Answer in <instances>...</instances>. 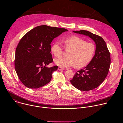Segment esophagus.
I'll list each match as a JSON object with an SVG mask.
<instances>
[{"label": "esophagus", "mask_w": 123, "mask_h": 123, "mask_svg": "<svg viewBox=\"0 0 123 123\" xmlns=\"http://www.w3.org/2000/svg\"><path fill=\"white\" fill-rule=\"evenodd\" d=\"M58 69L59 70V71H62V70H64V68H61V67H58Z\"/></svg>", "instance_id": "1"}]
</instances>
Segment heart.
I'll return each instance as SVG.
<instances>
[{
  "mask_svg": "<svg viewBox=\"0 0 123 123\" xmlns=\"http://www.w3.org/2000/svg\"><path fill=\"white\" fill-rule=\"evenodd\" d=\"M65 49L69 50L67 58L55 59L56 65L61 68H68L75 66L81 68L86 66L92 60L95 52L94 44L86 42L83 39L75 36H71L64 41ZM51 51L56 57H60L63 54V48L59 41L55 42L51 46Z\"/></svg>",
  "mask_w": 123,
  "mask_h": 123,
  "instance_id": "b5f03b06",
  "label": "heart"
}]
</instances>
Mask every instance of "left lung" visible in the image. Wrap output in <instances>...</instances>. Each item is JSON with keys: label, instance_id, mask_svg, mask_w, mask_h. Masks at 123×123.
Listing matches in <instances>:
<instances>
[{"label": "left lung", "instance_id": "8db88e82", "mask_svg": "<svg viewBox=\"0 0 123 123\" xmlns=\"http://www.w3.org/2000/svg\"><path fill=\"white\" fill-rule=\"evenodd\" d=\"M73 32L90 37L95 43L96 50L90 63L78 71L70 81L80 91L93 90L102 83L108 74L111 64L110 53L102 37L85 30Z\"/></svg>", "mask_w": 123, "mask_h": 123}]
</instances>
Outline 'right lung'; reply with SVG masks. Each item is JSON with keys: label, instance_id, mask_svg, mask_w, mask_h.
I'll list each match as a JSON object with an SVG mask.
<instances>
[{"label": "right lung", "instance_id": "obj_1", "mask_svg": "<svg viewBox=\"0 0 123 123\" xmlns=\"http://www.w3.org/2000/svg\"><path fill=\"white\" fill-rule=\"evenodd\" d=\"M68 30L47 25L37 26L28 31L17 45L14 66L21 82L30 89H37L49 83L57 66L46 67L53 61L50 43Z\"/></svg>", "mask_w": 123, "mask_h": 123}]
</instances>
